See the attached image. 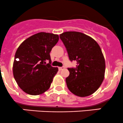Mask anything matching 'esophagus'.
Instances as JSON below:
<instances>
[{
    "mask_svg": "<svg viewBox=\"0 0 123 123\" xmlns=\"http://www.w3.org/2000/svg\"><path fill=\"white\" fill-rule=\"evenodd\" d=\"M64 69V66H63V67H60V68H59V69L60 70H63V69Z\"/></svg>",
    "mask_w": 123,
    "mask_h": 123,
    "instance_id": "1",
    "label": "esophagus"
}]
</instances>
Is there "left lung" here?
Returning <instances> with one entry per match:
<instances>
[{
  "label": "left lung",
  "instance_id": "obj_1",
  "mask_svg": "<svg viewBox=\"0 0 123 123\" xmlns=\"http://www.w3.org/2000/svg\"><path fill=\"white\" fill-rule=\"evenodd\" d=\"M60 37L68 51L69 60L76 61V68H68L66 79L70 92L79 97H86L98 90L105 72V60L96 41L84 33L66 31Z\"/></svg>",
  "mask_w": 123,
  "mask_h": 123
}]
</instances>
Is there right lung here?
Returning a JSON list of instances; mask_svg holds the SVG:
<instances>
[{
  "instance_id": "obj_1",
  "label": "right lung",
  "mask_w": 123,
  "mask_h": 123,
  "mask_svg": "<svg viewBox=\"0 0 123 123\" xmlns=\"http://www.w3.org/2000/svg\"><path fill=\"white\" fill-rule=\"evenodd\" d=\"M59 39L58 35L40 32L28 37L17 48L13 75L23 92L36 96L49 89L59 70L51 66L49 53ZM48 60L49 63L45 65Z\"/></svg>"
}]
</instances>
